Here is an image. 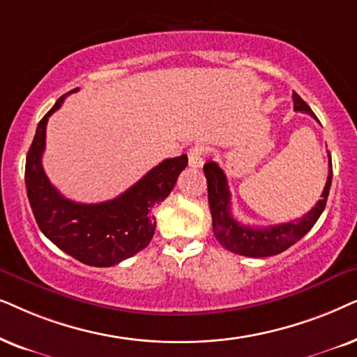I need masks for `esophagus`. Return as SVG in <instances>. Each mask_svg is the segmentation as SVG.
I'll use <instances>...</instances> for the list:
<instances>
[{"instance_id": "esophagus-1", "label": "esophagus", "mask_w": 357, "mask_h": 357, "mask_svg": "<svg viewBox=\"0 0 357 357\" xmlns=\"http://www.w3.org/2000/svg\"><path fill=\"white\" fill-rule=\"evenodd\" d=\"M204 155H206V150H204L202 145L192 146V149L188 151L189 166H191V168H201L204 165Z\"/></svg>"}]
</instances>
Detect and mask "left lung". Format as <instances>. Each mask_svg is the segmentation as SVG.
<instances>
[{
    "label": "left lung",
    "mask_w": 357,
    "mask_h": 357,
    "mask_svg": "<svg viewBox=\"0 0 357 357\" xmlns=\"http://www.w3.org/2000/svg\"><path fill=\"white\" fill-rule=\"evenodd\" d=\"M294 111L310 114L317 119L307 102L298 96L297 93L292 94ZM318 121V119H317ZM328 179L325 189L321 192V199L312 207L310 212L297 218V220L281 223L273 227H250L236 222L230 211V189L227 184V176L220 166L213 161L204 165V174L207 178V194L208 206L212 213L213 235L223 248L236 255L250 256V258H266L286 251L289 246L297 243L302 236H305L310 228L315 225L320 218L323 208L326 206L328 194H330L331 178H333V166H331V155H328Z\"/></svg>",
    "instance_id": "left-lung-1"
}]
</instances>
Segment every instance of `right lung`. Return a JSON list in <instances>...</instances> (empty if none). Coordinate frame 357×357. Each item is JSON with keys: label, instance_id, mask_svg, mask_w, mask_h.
Instances as JSON below:
<instances>
[{"label": "right lung", "instance_id": "add662e5", "mask_svg": "<svg viewBox=\"0 0 357 357\" xmlns=\"http://www.w3.org/2000/svg\"><path fill=\"white\" fill-rule=\"evenodd\" d=\"M75 91L78 88L70 93ZM65 96L42 117L27 151V197L37 225L52 243L84 264L109 268L139 253L153 238L155 208L173 191L176 179L188 166V156L161 161L112 201L99 204L70 201L56 191L42 166L47 122L61 106Z\"/></svg>", "mask_w": 357, "mask_h": 357}]
</instances>
